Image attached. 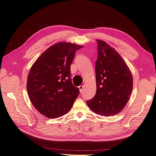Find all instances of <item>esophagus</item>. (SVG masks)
I'll use <instances>...</instances> for the list:
<instances>
[{
    "label": "esophagus",
    "instance_id": "1",
    "mask_svg": "<svg viewBox=\"0 0 156 156\" xmlns=\"http://www.w3.org/2000/svg\"><path fill=\"white\" fill-rule=\"evenodd\" d=\"M79 90H80V91L81 93L83 91V85H80L79 87Z\"/></svg>",
    "mask_w": 156,
    "mask_h": 156
}]
</instances>
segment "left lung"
Instances as JSON below:
<instances>
[{"mask_svg": "<svg viewBox=\"0 0 156 156\" xmlns=\"http://www.w3.org/2000/svg\"><path fill=\"white\" fill-rule=\"evenodd\" d=\"M97 41V91L87 104L93 112L108 117L121 112L129 100L133 76L125 61L113 47L102 40Z\"/></svg>", "mask_w": 156, "mask_h": 156, "instance_id": "left-lung-1", "label": "left lung"}]
</instances>
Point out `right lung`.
<instances>
[{
  "mask_svg": "<svg viewBox=\"0 0 156 156\" xmlns=\"http://www.w3.org/2000/svg\"><path fill=\"white\" fill-rule=\"evenodd\" d=\"M83 48L74 43L61 42L49 47L31 66L27 90L31 103L48 118L67 113L80 93L70 78V65L75 53Z\"/></svg>",
  "mask_w": 156,
  "mask_h": 156,
  "instance_id": "right-lung-1",
  "label": "right lung"
}]
</instances>
